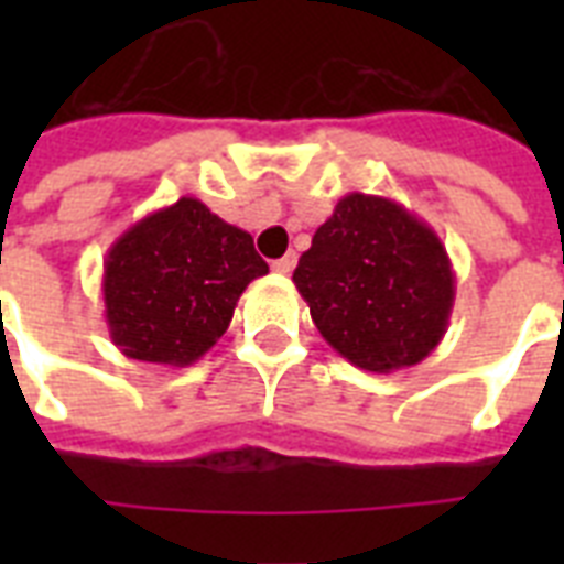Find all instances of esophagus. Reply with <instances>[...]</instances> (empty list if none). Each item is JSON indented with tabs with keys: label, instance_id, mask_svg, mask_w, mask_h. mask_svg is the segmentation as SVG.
Returning <instances> with one entry per match:
<instances>
[{
	"label": "esophagus",
	"instance_id": "34e87169",
	"mask_svg": "<svg viewBox=\"0 0 564 564\" xmlns=\"http://www.w3.org/2000/svg\"><path fill=\"white\" fill-rule=\"evenodd\" d=\"M295 263H299V257H295V254H292V251H290V254H283L281 260H274L272 269H274V272H278V274H290L292 269H295Z\"/></svg>",
	"mask_w": 564,
	"mask_h": 564
}]
</instances>
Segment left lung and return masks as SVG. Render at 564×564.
I'll return each instance as SVG.
<instances>
[{"label":"left lung","mask_w":564,"mask_h":564,"mask_svg":"<svg viewBox=\"0 0 564 564\" xmlns=\"http://www.w3.org/2000/svg\"><path fill=\"white\" fill-rule=\"evenodd\" d=\"M318 334L362 371L410 369L436 351L456 278L442 239L383 195L339 198L292 272Z\"/></svg>","instance_id":"1"}]
</instances>
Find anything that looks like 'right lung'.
<instances>
[{
    "instance_id": "add662e5",
    "label": "right lung",
    "mask_w": 564,
    "mask_h": 564,
    "mask_svg": "<svg viewBox=\"0 0 564 564\" xmlns=\"http://www.w3.org/2000/svg\"><path fill=\"white\" fill-rule=\"evenodd\" d=\"M263 274L269 265L251 234L184 195L108 248L101 295L110 343L131 360L193 366L228 330L248 283Z\"/></svg>"
}]
</instances>
